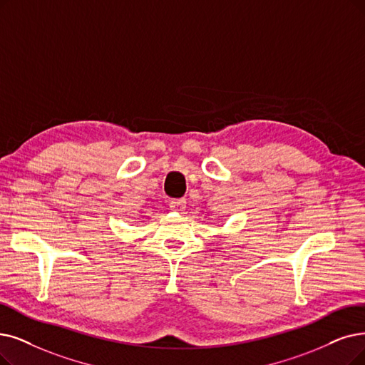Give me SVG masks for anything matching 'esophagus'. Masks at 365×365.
I'll use <instances>...</instances> for the list:
<instances>
[{
	"mask_svg": "<svg viewBox=\"0 0 365 365\" xmlns=\"http://www.w3.org/2000/svg\"><path fill=\"white\" fill-rule=\"evenodd\" d=\"M169 207L173 211H181V210L185 208V200L184 199H172L169 202Z\"/></svg>",
	"mask_w": 365,
	"mask_h": 365,
	"instance_id": "esophagus-1",
	"label": "esophagus"
}]
</instances>
